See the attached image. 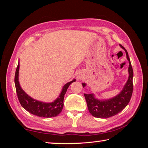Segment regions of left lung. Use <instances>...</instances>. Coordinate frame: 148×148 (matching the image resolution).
<instances>
[{"label": "left lung", "instance_id": "left-lung-1", "mask_svg": "<svg viewBox=\"0 0 148 148\" xmlns=\"http://www.w3.org/2000/svg\"><path fill=\"white\" fill-rule=\"evenodd\" d=\"M127 55V59L129 62V76L123 89L119 95L111 99L106 101H99L95 98L93 94H84L88 110L92 116L98 118H108L119 113L127 106L132 97L133 91V71L131 66V61L129 57L128 52L125 47L120 44ZM84 87L86 84H82Z\"/></svg>", "mask_w": 148, "mask_h": 148}]
</instances>
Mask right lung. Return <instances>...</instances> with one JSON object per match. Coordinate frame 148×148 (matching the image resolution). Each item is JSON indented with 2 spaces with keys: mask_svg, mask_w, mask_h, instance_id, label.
<instances>
[{
  "mask_svg": "<svg viewBox=\"0 0 148 148\" xmlns=\"http://www.w3.org/2000/svg\"><path fill=\"white\" fill-rule=\"evenodd\" d=\"M19 62L17 65L16 74H15V86H16V92L20 104L29 113L36 116L42 117H56L61 113L63 108V101L64 95L66 93L67 89L72 82L76 81V79L69 82L65 84L59 97L56 101L51 103H44L32 99L29 95H27L23 90L21 88L19 83Z\"/></svg>",
  "mask_w": 148,
  "mask_h": 148,
  "instance_id": "add662e5",
  "label": "right lung"
}]
</instances>
